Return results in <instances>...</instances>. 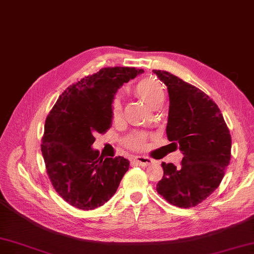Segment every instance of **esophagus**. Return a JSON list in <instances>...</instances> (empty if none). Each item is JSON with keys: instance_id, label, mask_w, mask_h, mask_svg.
Instances as JSON below:
<instances>
[{"instance_id": "34e87169", "label": "esophagus", "mask_w": 254, "mask_h": 254, "mask_svg": "<svg viewBox=\"0 0 254 254\" xmlns=\"http://www.w3.org/2000/svg\"><path fill=\"white\" fill-rule=\"evenodd\" d=\"M134 163H136L138 166L146 167L153 163V159L145 157V156H136V157L134 158Z\"/></svg>"}]
</instances>
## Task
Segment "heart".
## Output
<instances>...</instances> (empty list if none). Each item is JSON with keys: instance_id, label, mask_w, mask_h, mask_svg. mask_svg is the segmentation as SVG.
I'll list each match as a JSON object with an SVG mask.
<instances>
[{"instance_id": "obj_1", "label": "heart", "mask_w": 254, "mask_h": 254, "mask_svg": "<svg viewBox=\"0 0 254 254\" xmlns=\"http://www.w3.org/2000/svg\"><path fill=\"white\" fill-rule=\"evenodd\" d=\"M133 93L138 98L153 108L159 107L165 100V88L158 78L154 76H146L133 86ZM112 116L115 119L120 118L122 116L123 108L121 101L119 98H113L112 100ZM147 135L145 133H134L127 136L126 139V144L127 147L133 149H142L146 144Z\"/></svg>"}]
</instances>
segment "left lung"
<instances>
[{"instance_id":"obj_1","label":"left lung","mask_w":254,"mask_h":254,"mask_svg":"<svg viewBox=\"0 0 254 254\" xmlns=\"http://www.w3.org/2000/svg\"><path fill=\"white\" fill-rule=\"evenodd\" d=\"M169 94L166 133L179 145V166L163 163L164 176L156 190L178 207L196 206L222 182L231 156L229 128L218 106L195 86L167 71H153Z\"/></svg>"}]
</instances>
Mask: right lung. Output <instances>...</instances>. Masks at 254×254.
Returning <instances> with one entry per match:
<instances>
[{"label":"right lung","mask_w":254,"mask_h":254,"mask_svg":"<svg viewBox=\"0 0 254 254\" xmlns=\"http://www.w3.org/2000/svg\"><path fill=\"white\" fill-rule=\"evenodd\" d=\"M143 72L127 66L101 68L68 86L48 115L41 139L47 174L72 206L95 209L117 192L130 161L122 156L105 158L91 145L97 133L111 127L118 88Z\"/></svg>","instance_id":"1"}]
</instances>
